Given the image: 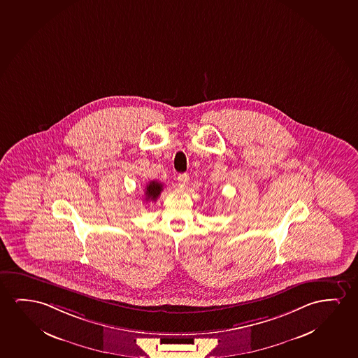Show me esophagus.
<instances>
[{
    "label": "esophagus",
    "mask_w": 358,
    "mask_h": 358,
    "mask_svg": "<svg viewBox=\"0 0 358 358\" xmlns=\"http://www.w3.org/2000/svg\"><path fill=\"white\" fill-rule=\"evenodd\" d=\"M189 180H190V178L187 174H179L178 176V182H179V185L182 187H187V184H189Z\"/></svg>",
    "instance_id": "obj_1"
}]
</instances>
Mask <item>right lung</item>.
<instances>
[{
  "label": "right lung",
  "instance_id": "obj_1",
  "mask_svg": "<svg viewBox=\"0 0 358 358\" xmlns=\"http://www.w3.org/2000/svg\"><path fill=\"white\" fill-rule=\"evenodd\" d=\"M162 190H163V184L156 182V180H152L145 187V200L146 201H156L158 196L161 195Z\"/></svg>",
  "mask_w": 358,
  "mask_h": 358
}]
</instances>
